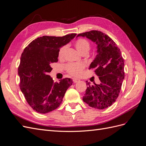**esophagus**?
<instances>
[{
	"label": "esophagus",
	"mask_w": 146,
	"mask_h": 146,
	"mask_svg": "<svg viewBox=\"0 0 146 146\" xmlns=\"http://www.w3.org/2000/svg\"><path fill=\"white\" fill-rule=\"evenodd\" d=\"M72 80L74 82V83H77V82H78L80 81V80L78 79H72Z\"/></svg>",
	"instance_id": "1"
}]
</instances>
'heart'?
Wrapping results in <instances>:
<instances>
[{"label": "heart", "instance_id": "obj_1", "mask_svg": "<svg viewBox=\"0 0 146 146\" xmlns=\"http://www.w3.org/2000/svg\"><path fill=\"white\" fill-rule=\"evenodd\" d=\"M75 46L77 51L80 54L87 53L90 50V44L88 41L85 38H79L75 42ZM67 49V46H63L59 49L58 56L59 58H62L64 56ZM85 68V65L83 63H69L66 66L67 72L70 75L74 77H79L81 75L83 70Z\"/></svg>", "mask_w": 146, "mask_h": 146}]
</instances>
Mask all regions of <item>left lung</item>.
Masks as SVG:
<instances>
[{
	"instance_id": "1",
	"label": "left lung",
	"mask_w": 146,
	"mask_h": 146,
	"mask_svg": "<svg viewBox=\"0 0 146 146\" xmlns=\"http://www.w3.org/2000/svg\"><path fill=\"white\" fill-rule=\"evenodd\" d=\"M85 36L97 44L98 54L89 69H94L100 80V84L88 87L83 101L91 107L105 109L114 103L121 89L124 78V59L119 48L111 38L102 31L92 30L80 33L77 36Z\"/></svg>"
}]
</instances>
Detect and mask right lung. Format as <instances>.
Returning a JSON list of instances; mask_svg holds the SVG:
<instances>
[{
  "label": "right lung",
  "mask_w": 146,
  "mask_h": 146,
  "mask_svg": "<svg viewBox=\"0 0 146 146\" xmlns=\"http://www.w3.org/2000/svg\"><path fill=\"white\" fill-rule=\"evenodd\" d=\"M76 35L39 37L24 49L18 68L20 87L28 104L38 113L44 114L58 108L72 84L70 78L54 82L48 73L52 69L51 64L58 61L60 48Z\"/></svg>",
  "instance_id": "obj_1"
}]
</instances>
